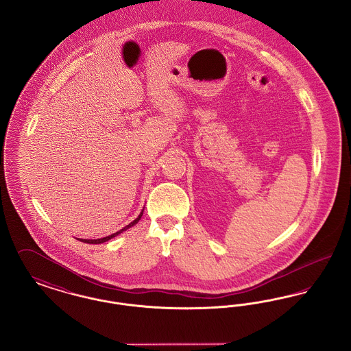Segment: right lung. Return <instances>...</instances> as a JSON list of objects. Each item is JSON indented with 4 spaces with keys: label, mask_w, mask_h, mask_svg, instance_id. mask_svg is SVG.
Returning a JSON list of instances; mask_svg holds the SVG:
<instances>
[{
    "label": "right lung",
    "mask_w": 351,
    "mask_h": 351,
    "mask_svg": "<svg viewBox=\"0 0 351 351\" xmlns=\"http://www.w3.org/2000/svg\"><path fill=\"white\" fill-rule=\"evenodd\" d=\"M143 210H145V208L142 209V212L139 213V216L134 219L133 222H130L129 225H126L123 229H121V230H118L117 233L112 234V235H108V237H104V238H99V239H83V238H77L79 241H82L84 243H90V245H97V243H104V242H106V241H109V239H112V238H114V237H117L118 234L122 233V232H125V230H128V229H130L132 226H134L135 223H138V221L141 219V217L143 216Z\"/></svg>",
    "instance_id": "1"
}]
</instances>
